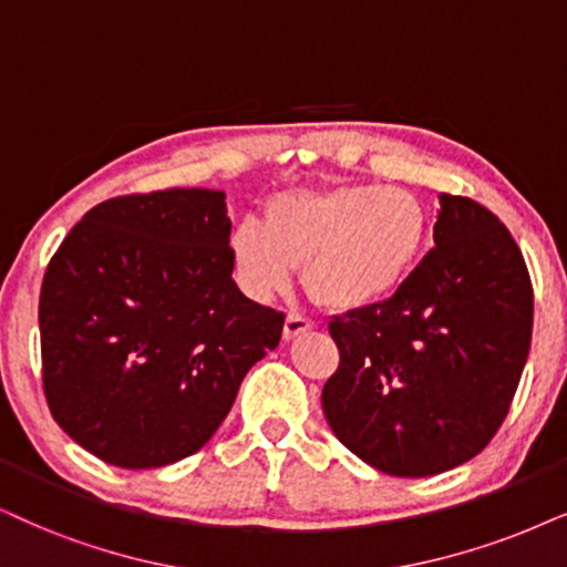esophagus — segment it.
I'll return each instance as SVG.
<instances>
[{"label":"esophagus","instance_id":"obj_1","mask_svg":"<svg viewBox=\"0 0 567 567\" xmlns=\"http://www.w3.org/2000/svg\"><path fill=\"white\" fill-rule=\"evenodd\" d=\"M308 329H313V321L311 319L298 317V313H288V319H285L282 337H285V340H296L298 334L308 332Z\"/></svg>","mask_w":567,"mask_h":567}]
</instances>
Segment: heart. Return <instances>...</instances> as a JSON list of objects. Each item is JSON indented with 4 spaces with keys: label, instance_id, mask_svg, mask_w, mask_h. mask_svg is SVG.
Returning a JSON list of instances; mask_svg holds the SVG:
<instances>
[{
    "label": "heart",
    "instance_id": "1",
    "mask_svg": "<svg viewBox=\"0 0 567 567\" xmlns=\"http://www.w3.org/2000/svg\"><path fill=\"white\" fill-rule=\"evenodd\" d=\"M424 200L398 185H332L271 198L264 221L240 219L230 256L240 288L269 300L303 267L321 306L358 311L392 296L419 261L426 240Z\"/></svg>",
    "mask_w": 567,
    "mask_h": 567
}]
</instances>
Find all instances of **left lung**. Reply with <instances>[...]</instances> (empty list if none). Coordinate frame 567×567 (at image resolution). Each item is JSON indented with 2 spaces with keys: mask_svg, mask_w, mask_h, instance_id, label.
Masks as SVG:
<instances>
[{
  "mask_svg": "<svg viewBox=\"0 0 567 567\" xmlns=\"http://www.w3.org/2000/svg\"><path fill=\"white\" fill-rule=\"evenodd\" d=\"M434 248L395 296L329 321L340 367L321 408L350 453L421 478L482 453L503 426L532 348L534 290L489 209L440 196Z\"/></svg>",
  "mask_w": 567,
  "mask_h": 567,
  "instance_id": "left-lung-1",
  "label": "left lung"
}]
</instances>
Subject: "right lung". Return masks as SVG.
I'll use <instances>...</instances> for the list:
<instances>
[{
	"label": "right lung",
	"instance_id": "add662e5",
	"mask_svg": "<svg viewBox=\"0 0 567 567\" xmlns=\"http://www.w3.org/2000/svg\"><path fill=\"white\" fill-rule=\"evenodd\" d=\"M225 193L172 188L93 206L49 261L44 395L62 432L120 468L198 453L285 313L233 279Z\"/></svg>",
	"mask_w": 567,
	"mask_h": 567
}]
</instances>
